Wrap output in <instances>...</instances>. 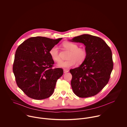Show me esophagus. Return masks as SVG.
Listing matches in <instances>:
<instances>
[{"label":"esophagus","mask_w":127,"mask_h":127,"mask_svg":"<svg viewBox=\"0 0 127 127\" xmlns=\"http://www.w3.org/2000/svg\"><path fill=\"white\" fill-rule=\"evenodd\" d=\"M68 72V70H67V69H64V73H66V72Z\"/></svg>","instance_id":"1"}]
</instances>
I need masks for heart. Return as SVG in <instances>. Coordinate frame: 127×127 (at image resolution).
Returning <instances> with one entry per match:
<instances>
[{
  "mask_svg": "<svg viewBox=\"0 0 127 127\" xmlns=\"http://www.w3.org/2000/svg\"><path fill=\"white\" fill-rule=\"evenodd\" d=\"M64 46L70 51L68 58L66 61H61L57 64L58 67L63 68H68L74 66L76 63L81 64L84 62L87 57L86 50L82 48H78V46L71 42H64ZM49 54L55 62H59L60 58L59 54V48L57 45L52 47L50 51Z\"/></svg>",
  "mask_w": 127,
  "mask_h": 127,
  "instance_id": "b5f03b06",
  "label": "heart"
}]
</instances>
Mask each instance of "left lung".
Segmentation results:
<instances>
[{"mask_svg": "<svg viewBox=\"0 0 127 127\" xmlns=\"http://www.w3.org/2000/svg\"><path fill=\"white\" fill-rule=\"evenodd\" d=\"M69 41L83 43L87 53L79 67L69 70L73 91L81 98L94 96L109 82L113 66L111 51L103 39L89 34L75 36Z\"/></svg>", "mask_w": 127, "mask_h": 127, "instance_id": "1", "label": "left lung"}]
</instances>
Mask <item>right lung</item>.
<instances>
[{"label":"right lung","instance_id":"obj_1","mask_svg":"<svg viewBox=\"0 0 127 127\" xmlns=\"http://www.w3.org/2000/svg\"><path fill=\"white\" fill-rule=\"evenodd\" d=\"M62 39L32 37L18 47L13 72L19 88L30 98L41 100L52 95L57 81L64 71L60 68H52L54 62L49 51Z\"/></svg>","mask_w":127,"mask_h":127}]
</instances>
